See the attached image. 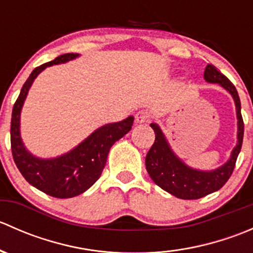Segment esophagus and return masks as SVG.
<instances>
[{"instance_id": "1", "label": "esophagus", "mask_w": 253, "mask_h": 253, "mask_svg": "<svg viewBox=\"0 0 253 253\" xmlns=\"http://www.w3.org/2000/svg\"><path fill=\"white\" fill-rule=\"evenodd\" d=\"M134 119H136V122L137 124H144V122L148 121V119H149V116H148L147 112L144 111H138L136 114V116H134Z\"/></svg>"}]
</instances>
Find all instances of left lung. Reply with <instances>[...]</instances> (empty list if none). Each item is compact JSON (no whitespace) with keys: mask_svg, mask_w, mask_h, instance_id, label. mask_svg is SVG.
I'll list each match as a JSON object with an SVG mask.
<instances>
[{"mask_svg":"<svg viewBox=\"0 0 253 253\" xmlns=\"http://www.w3.org/2000/svg\"><path fill=\"white\" fill-rule=\"evenodd\" d=\"M205 79L208 83H218L233 96L237 116V143L231 152L230 159L218 169L211 171L192 169L172 152L164 133L157 124H150L154 129L155 141L145 157V168L150 178L159 187L181 200H198L220 190L230 178L235 169L236 159L241 150L244 138V120L241 116V103L233 83L213 65H207Z\"/></svg>","mask_w":253,"mask_h":253,"instance_id":"left-lung-1","label":"left lung"}]
</instances>
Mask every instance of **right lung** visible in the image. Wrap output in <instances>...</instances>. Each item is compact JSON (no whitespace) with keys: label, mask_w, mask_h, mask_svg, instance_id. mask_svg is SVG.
<instances>
[{"label":"right lung","mask_w":253,"mask_h":253,"mask_svg":"<svg viewBox=\"0 0 253 253\" xmlns=\"http://www.w3.org/2000/svg\"><path fill=\"white\" fill-rule=\"evenodd\" d=\"M76 57L78 53H65L35 68L23 85L12 111L11 149L17 168L30 185L56 198L75 197L93 186L103 172L112 144L128 133L133 125V116L104 125L71 152L52 159H40L28 152L20 137L19 126L20 111L29 88L48 66L65 63Z\"/></svg>","instance_id":"right-lung-1"}]
</instances>
